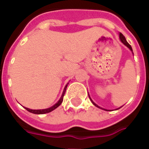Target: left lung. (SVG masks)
<instances>
[{
	"label": "left lung",
	"mask_w": 149,
	"mask_h": 149,
	"mask_svg": "<svg viewBox=\"0 0 149 149\" xmlns=\"http://www.w3.org/2000/svg\"><path fill=\"white\" fill-rule=\"evenodd\" d=\"M119 38H120V40H121L122 42H123V44L125 45H126V46L128 47V48H129V49H130L131 51H133V50H132L131 45H130L129 43H128V42L126 41V38H125V37H124L123 35V33H120V34H119ZM89 98H90V97H89ZM90 100H91V99H90ZM91 101H92V103H93V104L95 105V106H97V107H98V108H100L99 106H97V105L96 104H95V103L93 102V100H91ZM106 111H108V110H106Z\"/></svg>",
	"instance_id": "left-lung-1"
}]
</instances>
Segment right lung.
Returning a JSON list of instances; mask_svg holds the SVG:
<instances>
[{"label": "right lung", "mask_w": 149, "mask_h": 149, "mask_svg": "<svg viewBox=\"0 0 149 149\" xmlns=\"http://www.w3.org/2000/svg\"><path fill=\"white\" fill-rule=\"evenodd\" d=\"M67 86H68V85H67V86H65V88H64V90H63V94H62V96H61V97H60V100H59V101H58V102L56 103V104L53 105L52 107H51V108H47V109H42V110H32V109H29V108H25L28 111H30V112H31V113H33V114H38V115L46 114V113H49V112H50V111H53L56 108H58V107H59V106L61 104V103L63 102V97H64V94H65Z\"/></svg>", "instance_id": "obj_1"}]
</instances>
